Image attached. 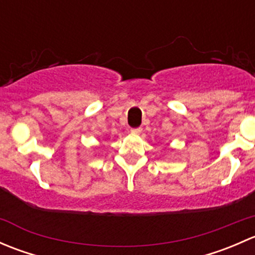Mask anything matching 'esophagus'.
Wrapping results in <instances>:
<instances>
[{
  "mask_svg": "<svg viewBox=\"0 0 255 255\" xmlns=\"http://www.w3.org/2000/svg\"><path fill=\"white\" fill-rule=\"evenodd\" d=\"M130 133H132V134H140V133H142V128H132V129H130Z\"/></svg>",
  "mask_w": 255,
  "mask_h": 255,
  "instance_id": "1",
  "label": "esophagus"
}]
</instances>
